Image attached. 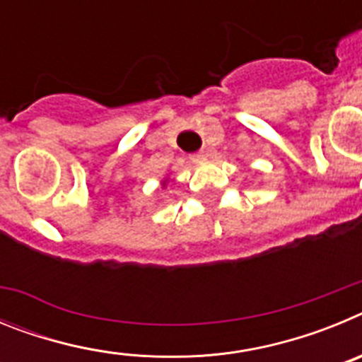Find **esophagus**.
Wrapping results in <instances>:
<instances>
[{
    "label": "esophagus",
    "mask_w": 362,
    "mask_h": 362,
    "mask_svg": "<svg viewBox=\"0 0 362 362\" xmlns=\"http://www.w3.org/2000/svg\"><path fill=\"white\" fill-rule=\"evenodd\" d=\"M206 159H209V152H206V150H201V152H197L192 156V161L194 163H203V161H206Z\"/></svg>",
    "instance_id": "34e87169"
}]
</instances>
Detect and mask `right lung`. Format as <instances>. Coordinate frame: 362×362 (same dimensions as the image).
<instances>
[{
  "mask_svg": "<svg viewBox=\"0 0 362 362\" xmlns=\"http://www.w3.org/2000/svg\"><path fill=\"white\" fill-rule=\"evenodd\" d=\"M168 183H170V179H168V177H166V179H163V188H166V185H168Z\"/></svg>",
  "mask_w": 362,
  "mask_h": 362,
  "instance_id": "add662e5",
  "label": "right lung"
}]
</instances>
